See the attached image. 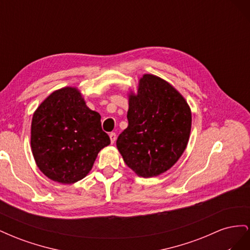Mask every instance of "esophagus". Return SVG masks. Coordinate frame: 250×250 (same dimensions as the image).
Instances as JSON below:
<instances>
[{
	"label": "esophagus",
	"instance_id": "1",
	"mask_svg": "<svg viewBox=\"0 0 250 250\" xmlns=\"http://www.w3.org/2000/svg\"><path fill=\"white\" fill-rule=\"evenodd\" d=\"M109 138H110V142H111V144H113V143L116 142L117 135H116V133H115V132H110V133H109Z\"/></svg>",
	"mask_w": 250,
	"mask_h": 250
}]
</instances>
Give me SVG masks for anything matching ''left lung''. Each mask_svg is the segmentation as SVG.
<instances>
[{
  "label": "left lung",
  "instance_id": "left-lung-1",
  "mask_svg": "<svg viewBox=\"0 0 250 250\" xmlns=\"http://www.w3.org/2000/svg\"><path fill=\"white\" fill-rule=\"evenodd\" d=\"M128 127L117 147L128 167L142 177L169 170L184 153L191 131L188 103L168 82L146 74L130 95Z\"/></svg>",
  "mask_w": 250,
  "mask_h": 250
}]
</instances>
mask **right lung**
Instances as JSON below:
<instances>
[{
  "label": "right lung",
  "mask_w": 250,
  "mask_h": 250,
  "mask_svg": "<svg viewBox=\"0 0 250 250\" xmlns=\"http://www.w3.org/2000/svg\"><path fill=\"white\" fill-rule=\"evenodd\" d=\"M110 139L101 116L90 110L75 87L52 93L34 112L31 148L40 170L52 180L74 184L86 176Z\"/></svg>",
  "instance_id": "1"
}]
</instances>
